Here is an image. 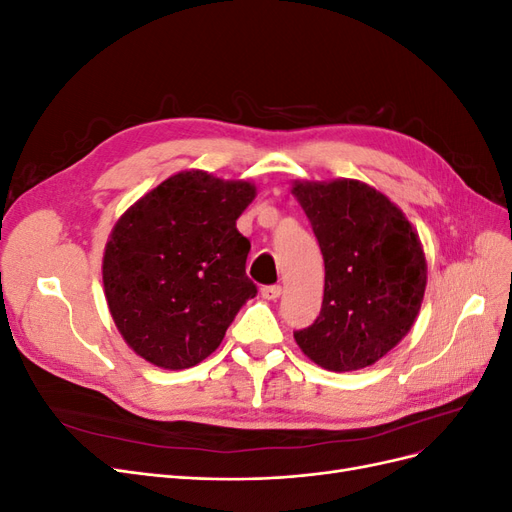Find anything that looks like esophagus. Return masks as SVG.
Instances as JSON below:
<instances>
[{"instance_id": "obj_1", "label": "esophagus", "mask_w": 512, "mask_h": 512, "mask_svg": "<svg viewBox=\"0 0 512 512\" xmlns=\"http://www.w3.org/2000/svg\"><path fill=\"white\" fill-rule=\"evenodd\" d=\"M260 294H262V297H265V299H269V301H275V299H280V294H282V286H265V288H262L260 290Z\"/></svg>"}]
</instances>
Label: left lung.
<instances>
[{"label":"left lung","instance_id":"1","mask_svg":"<svg viewBox=\"0 0 512 512\" xmlns=\"http://www.w3.org/2000/svg\"><path fill=\"white\" fill-rule=\"evenodd\" d=\"M292 194L324 258L320 316L294 339L329 371L374 365L408 335L421 309V239L401 209L367 183L294 181Z\"/></svg>","mask_w":512,"mask_h":512}]
</instances>
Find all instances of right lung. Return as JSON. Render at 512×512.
Masks as SVG:
<instances>
[{"label":"right lung","mask_w":512,"mask_h":512,"mask_svg":"<svg viewBox=\"0 0 512 512\" xmlns=\"http://www.w3.org/2000/svg\"><path fill=\"white\" fill-rule=\"evenodd\" d=\"M256 188L205 170L162 181L121 215L108 237L102 282L126 344L164 369H188L222 344L256 284L250 241L237 230Z\"/></svg>","instance_id":"right-lung-1"}]
</instances>
